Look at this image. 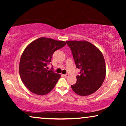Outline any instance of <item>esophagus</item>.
Here are the masks:
<instances>
[{
	"label": "esophagus",
	"mask_w": 126,
	"mask_h": 126,
	"mask_svg": "<svg viewBox=\"0 0 126 126\" xmlns=\"http://www.w3.org/2000/svg\"><path fill=\"white\" fill-rule=\"evenodd\" d=\"M69 75L68 74H65V75H63V76H64L65 77H66V78H68V77H69Z\"/></svg>",
	"instance_id": "obj_1"
}]
</instances>
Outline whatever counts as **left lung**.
I'll use <instances>...</instances> for the list:
<instances>
[{"instance_id": "left-lung-1", "label": "left lung", "mask_w": 126, "mask_h": 126, "mask_svg": "<svg viewBox=\"0 0 126 126\" xmlns=\"http://www.w3.org/2000/svg\"><path fill=\"white\" fill-rule=\"evenodd\" d=\"M72 50L76 68L80 69L77 82L71 85L73 91L80 96L94 94L102 85L106 77L104 58L98 48L86 41H67Z\"/></svg>"}]
</instances>
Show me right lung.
Segmentation results:
<instances>
[{
  "mask_svg": "<svg viewBox=\"0 0 126 126\" xmlns=\"http://www.w3.org/2000/svg\"><path fill=\"white\" fill-rule=\"evenodd\" d=\"M65 45V41L41 37L25 48L20 57L19 69L20 79L29 91L45 95L54 88L61 75L47 70V65L51 61L54 51Z\"/></svg>",
  "mask_w": 126,
  "mask_h": 126,
  "instance_id": "right-lung-1",
  "label": "right lung"
}]
</instances>
